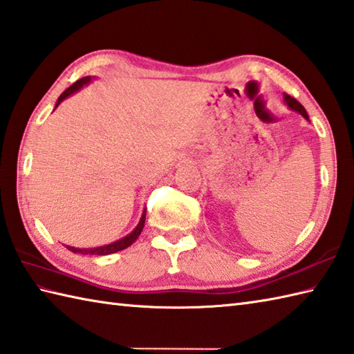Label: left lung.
<instances>
[{
    "label": "left lung",
    "mask_w": 354,
    "mask_h": 354,
    "mask_svg": "<svg viewBox=\"0 0 354 354\" xmlns=\"http://www.w3.org/2000/svg\"><path fill=\"white\" fill-rule=\"evenodd\" d=\"M284 104L288 106V110L299 113L302 118L308 120V114H307V111H306V108L302 106V105L298 102L297 99L292 97V96H288V95H284Z\"/></svg>",
    "instance_id": "left-lung-1"
}]
</instances>
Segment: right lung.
<instances>
[{
  "label": "right lung",
  "mask_w": 354,
  "mask_h": 354,
  "mask_svg": "<svg viewBox=\"0 0 354 354\" xmlns=\"http://www.w3.org/2000/svg\"><path fill=\"white\" fill-rule=\"evenodd\" d=\"M93 79H96V77L95 76H85L82 79H79V81H76L71 86H68V88L64 91L59 97H57L55 108H57V105H59L62 100H66L67 97L73 96L75 93H77L79 90L84 88L85 85H88L93 81ZM145 217H147V209H143L142 217H140L139 223H137V226L128 235L119 238L118 241H113L110 244H104V246H97V248H84L82 249V248L67 246V249L71 250V252H75V254H82V255H110V254H116V252L124 250V249L131 246V244L137 240V238H139L143 226H145Z\"/></svg>",
  "instance_id": "add662e5"
}]
</instances>
